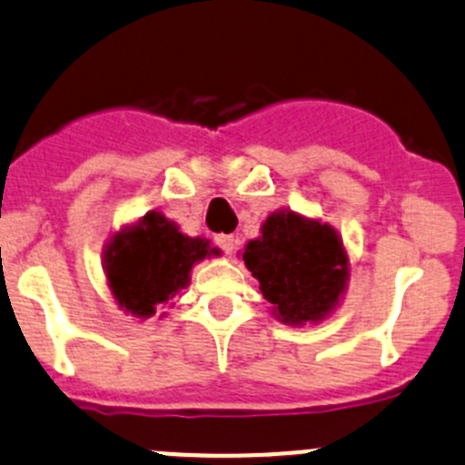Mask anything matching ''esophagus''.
Wrapping results in <instances>:
<instances>
[{"label": "esophagus", "mask_w": 465, "mask_h": 465, "mask_svg": "<svg viewBox=\"0 0 465 465\" xmlns=\"http://www.w3.org/2000/svg\"><path fill=\"white\" fill-rule=\"evenodd\" d=\"M215 245H218L224 254H232V252L236 250V238L229 236V233H220V236H215Z\"/></svg>", "instance_id": "34e87169"}]
</instances>
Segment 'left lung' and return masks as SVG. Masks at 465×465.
Here are the masks:
<instances>
[{
	"label": "left lung",
	"mask_w": 465,
	"mask_h": 465,
	"mask_svg": "<svg viewBox=\"0 0 465 465\" xmlns=\"http://www.w3.org/2000/svg\"><path fill=\"white\" fill-rule=\"evenodd\" d=\"M272 315L285 326L320 323L349 288L351 262L337 229L292 209L272 211L242 250Z\"/></svg>",
	"instance_id": "left-lung-1"
}]
</instances>
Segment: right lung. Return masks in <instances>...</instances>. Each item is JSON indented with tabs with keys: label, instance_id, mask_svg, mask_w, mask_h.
Masks as SVG:
<instances>
[{
	"label": "right lung",
	"instance_id": "right-lung-1",
	"mask_svg": "<svg viewBox=\"0 0 465 465\" xmlns=\"http://www.w3.org/2000/svg\"><path fill=\"white\" fill-rule=\"evenodd\" d=\"M215 254L218 247L206 238L186 236L154 209L107 238L103 272L116 306L134 320H150L191 283L195 262Z\"/></svg>",
	"mask_w": 465,
	"mask_h": 465
}]
</instances>
